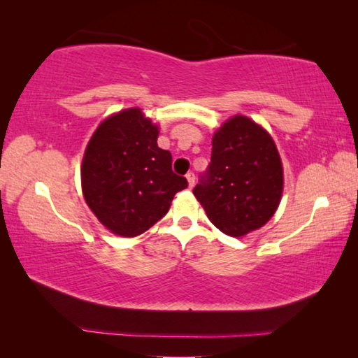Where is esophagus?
<instances>
[{
	"label": "esophagus",
	"instance_id": "obj_1",
	"mask_svg": "<svg viewBox=\"0 0 358 358\" xmlns=\"http://www.w3.org/2000/svg\"><path fill=\"white\" fill-rule=\"evenodd\" d=\"M187 180H188V187L189 188H192L193 185H194V182H196V176H194V173H192V171H189V173H187Z\"/></svg>",
	"mask_w": 358,
	"mask_h": 358
}]
</instances>
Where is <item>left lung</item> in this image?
Segmentation results:
<instances>
[{"label":"left lung","instance_id":"obj_1","mask_svg":"<svg viewBox=\"0 0 358 358\" xmlns=\"http://www.w3.org/2000/svg\"><path fill=\"white\" fill-rule=\"evenodd\" d=\"M282 192V161L271 136L245 116L227 121L193 188L213 225L233 237L248 234L273 217Z\"/></svg>","mask_w":358,"mask_h":358}]
</instances>
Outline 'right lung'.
Returning a JSON list of instances; mask_svg holds the SVG:
<instances>
[{"mask_svg": "<svg viewBox=\"0 0 358 358\" xmlns=\"http://www.w3.org/2000/svg\"><path fill=\"white\" fill-rule=\"evenodd\" d=\"M157 127L139 108L107 117L85 148L81 180L87 205L110 231L139 236L161 220L188 187L157 147Z\"/></svg>", "mask_w": 358, "mask_h": 358, "instance_id": "obj_1", "label": "right lung"}]
</instances>
